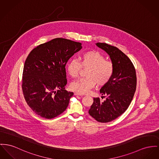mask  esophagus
Returning <instances> with one entry per match:
<instances>
[{"label": "esophagus", "mask_w": 159, "mask_h": 159, "mask_svg": "<svg viewBox=\"0 0 159 159\" xmlns=\"http://www.w3.org/2000/svg\"><path fill=\"white\" fill-rule=\"evenodd\" d=\"M74 95L84 96V94L81 93H78V92H75Z\"/></svg>", "instance_id": "1"}]
</instances>
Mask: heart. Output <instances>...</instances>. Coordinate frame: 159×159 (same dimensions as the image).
<instances>
[{"label":"heart","instance_id":"obj_1","mask_svg":"<svg viewBox=\"0 0 159 159\" xmlns=\"http://www.w3.org/2000/svg\"><path fill=\"white\" fill-rule=\"evenodd\" d=\"M80 62L75 59L71 60L67 64V70L73 78L78 76L81 66L89 67L86 73V78H80L72 82L71 89L79 93H87L98 83L104 85L111 79L114 74V65L106 60L102 53L96 51H88L81 54Z\"/></svg>","mask_w":159,"mask_h":159}]
</instances>
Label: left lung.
Returning <instances> with one entry per match:
<instances>
[{"label": "left lung", "instance_id": "1", "mask_svg": "<svg viewBox=\"0 0 159 159\" xmlns=\"http://www.w3.org/2000/svg\"><path fill=\"white\" fill-rule=\"evenodd\" d=\"M96 45L110 56L115 68L110 81L100 90L102 95L107 96L106 100L101 102L99 98H94L89 111L96 120L106 123L120 116L129 106L136 92V75L131 60L116 47L104 43Z\"/></svg>", "mask_w": 159, "mask_h": 159}]
</instances>
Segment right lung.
<instances>
[{
    "label": "right lung",
    "mask_w": 159,
    "mask_h": 159,
    "mask_svg": "<svg viewBox=\"0 0 159 159\" xmlns=\"http://www.w3.org/2000/svg\"><path fill=\"white\" fill-rule=\"evenodd\" d=\"M81 45L57 38L40 44L28 55L23 68L22 89L27 104L38 115L52 119L67 108L74 93L65 90V66L82 49Z\"/></svg>",
    "instance_id": "right-lung-1"
}]
</instances>
